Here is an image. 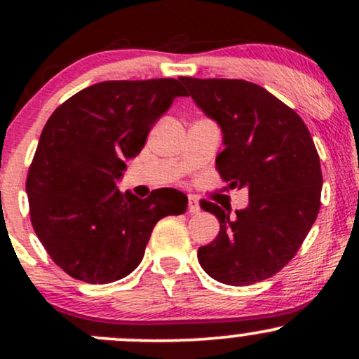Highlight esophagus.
Returning <instances> with one entry per match:
<instances>
[{
    "label": "esophagus",
    "instance_id": "esophagus-1",
    "mask_svg": "<svg viewBox=\"0 0 359 359\" xmlns=\"http://www.w3.org/2000/svg\"><path fill=\"white\" fill-rule=\"evenodd\" d=\"M187 211L191 214H199L201 212V205L199 201H197L196 196H189V205H187Z\"/></svg>",
    "mask_w": 359,
    "mask_h": 359
}]
</instances>
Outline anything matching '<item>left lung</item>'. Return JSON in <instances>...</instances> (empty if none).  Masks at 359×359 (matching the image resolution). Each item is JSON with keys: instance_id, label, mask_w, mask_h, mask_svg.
<instances>
[{"instance_id": "obj_1", "label": "left lung", "mask_w": 359, "mask_h": 359, "mask_svg": "<svg viewBox=\"0 0 359 359\" xmlns=\"http://www.w3.org/2000/svg\"><path fill=\"white\" fill-rule=\"evenodd\" d=\"M180 81L221 126V179L250 191L248 208L234 217L209 201L201 204L221 224L216 240L197 251L201 266L228 285L270 278L295 257L319 214L323 172L311 133L294 109L253 82Z\"/></svg>"}]
</instances>
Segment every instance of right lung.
I'll list each match as a JSON object with an SVG mask.
<instances>
[{
	"label": "right lung",
	"instance_id": "obj_1",
	"mask_svg": "<svg viewBox=\"0 0 359 359\" xmlns=\"http://www.w3.org/2000/svg\"><path fill=\"white\" fill-rule=\"evenodd\" d=\"M177 96V79L104 81L52 113L28 168L30 219L43 248L72 278L111 283L142 262L155 224L185 212L187 197L156 189L147 199L116 187L126 160Z\"/></svg>",
	"mask_w": 359,
	"mask_h": 359
}]
</instances>
